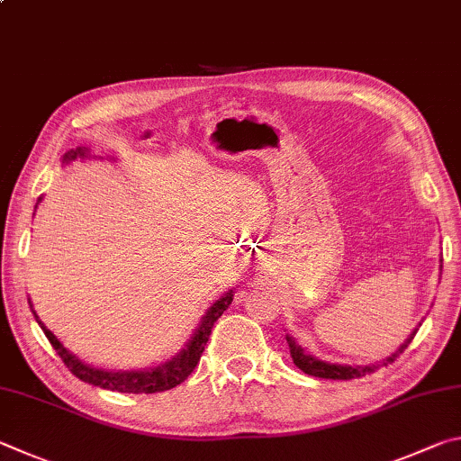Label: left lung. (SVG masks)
I'll use <instances>...</instances> for the list:
<instances>
[{
  "mask_svg": "<svg viewBox=\"0 0 461 461\" xmlns=\"http://www.w3.org/2000/svg\"><path fill=\"white\" fill-rule=\"evenodd\" d=\"M417 334V328L415 332L411 334L405 344L401 346V348L391 354L389 358H386L383 365L386 366L389 362H393L394 358L399 357V354L407 348L409 342L413 340V336ZM287 338V344H289V352H292V358L295 362L297 368H302L305 375H312V376H318V378H332V381H350V378H360L365 375H370L375 373V370L378 368L376 365H370V366H348V365H332V362H324V360H318L316 357H312V354L305 352L300 344H297L292 336H285Z\"/></svg>",
  "mask_w": 461,
  "mask_h": 461,
  "instance_id": "8db88e82",
  "label": "left lung"
}]
</instances>
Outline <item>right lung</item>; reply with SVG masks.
I'll use <instances>...</instances> for the list:
<instances>
[{"mask_svg": "<svg viewBox=\"0 0 461 461\" xmlns=\"http://www.w3.org/2000/svg\"><path fill=\"white\" fill-rule=\"evenodd\" d=\"M86 156H88L86 149H80V148L70 149L68 153H64L62 164H67V161H72L77 158H86ZM232 295H235V292L229 289V292H226L221 300H216L212 305H210L208 312L202 316L200 326L196 332H194L192 340L185 344L174 358L161 362L159 366L143 368V370H104V368H95L91 365H85L83 360H78L75 354H70L67 348H64L59 338H56L50 330H48L42 321H40L36 312L34 310L32 312H34V318L40 324V328L44 330L46 338L50 340L52 348L59 352V357L62 358L64 365H67L70 373L77 378H80V381L95 384V386H101V389H107V391L149 394V393H161V391L174 389V386L184 383L185 378L192 375V370L196 368L202 352H204V346L208 342L210 332H212L214 321L222 316L226 308H229L232 302Z\"/></svg>", "mask_w": 461, "mask_h": 461, "instance_id": "right-lung-1", "label": "right lung"}]
</instances>
